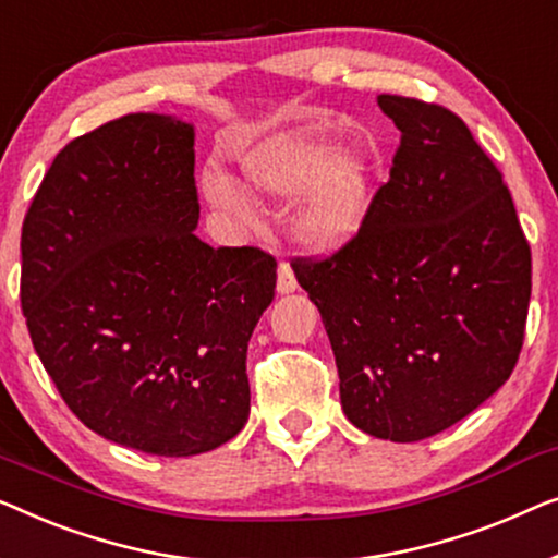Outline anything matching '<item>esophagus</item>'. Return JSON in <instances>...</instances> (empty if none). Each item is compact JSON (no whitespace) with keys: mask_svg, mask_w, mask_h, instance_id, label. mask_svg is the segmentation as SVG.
<instances>
[{"mask_svg":"<svg viewBox=\"0 0 558 558\" xmlns=\"http://www.w3.org/2000/svg\"><path fill=\"white\" fill-rule=\"evenodd\" d=\"M298 288V280H295V272L290 268V263L282 260L278 265V293L286 295V293H293Z\"/></svg>","mask_w":558,"mask_h":558,"instance_id":"1","label":"esophagus"}]
</instances>
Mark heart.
<instances>
[{
	"mask_svg": "<svg viewBox=\"0 0 558 558\" xmlns=\"http://www.w3.org/2000/svg\"><path fill=\"white\" fill-rule=\"evenodd\" d=\"M374 161L368 148H339L336 133L320 125L265 138L242 159V177L260 197L290 204L295 238L313 250H336L354 238L372 204ZM209 199L227 209H247V194L230 179L204 177Z\"/></svg>",
	"mask_w": 558,
	"mask_h": 558,
	"instance_id": "b5f03b06",
	"label": "heart"
}]
</instances>
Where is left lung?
Wrapping results in <instances>:
<instances>
[{
  "instance_id": "obj_1",
  "label": "left lung",
  "mask_w": 558,
  "mask_h": 558,
  "mask_svg": "<svg viewBox=\"0 0 558 558\" xmlns=\"http://www.w3.org/2000/svg\"><path fill=\"white\" fill-rule=\"evenodd\" d=\"M402 133L361 230L295 278L324 318L361 433L417 442L504 387L523 347L531 247L511 192L460 116L379 96Z\"/></svg>"
}]
</instances>
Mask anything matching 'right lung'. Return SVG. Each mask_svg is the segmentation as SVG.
<instances>
[{"label":"right lung","mask_w":558,"mask_h":558,"mask_svg":"<svg viewBox=\"0 0 558 558\" xmlns=\"http://www.w3.org/2000/svg\"><path fill=\"white\" fill-rule=\"evenodd\" d=\"M194 125L129 113L54 156L22 225L20 301L60 397L116 445L190 458L250 417L247 341L276 257L209 247Z\"/></svg>","instance_id":"obj_1"}]
</instances>
